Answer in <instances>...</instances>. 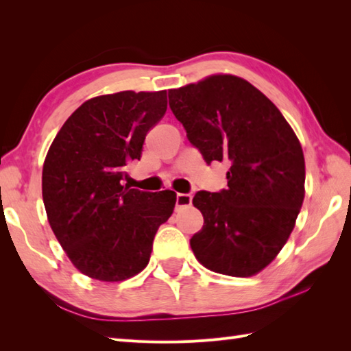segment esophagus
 I'll use <instances>...</instances> for the list:
<instances>
[{"mask_svg":"<svg viewBox=\"0 0 351 351\" xmlns=\"http://www.w3.org/2000/svg\"><path fill=\"white\" fill-rule=\"evenodd\" d=\"M177 206L178 207H186V206H191L192 202V195L191 193H177Z\"/></svg>","mask_w":351,"mask_h":351,"instance_id":"obj_1","label":"esophagus"}]
</instances>
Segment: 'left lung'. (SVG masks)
Here are the masks:
<instances>
[{"mask_svg":"<svg viewBox=\"0 0 351 351\" xmlns=\"http://www.w3.org/2000/svg\"><path fill=\"white\" fill-rule=\"evenodd\" d=\"M169 108L207 163L230 160L228 188L193 197L204 225L191 239L206 269L254 276L287 243L305 198V158L281 111L243 77L210 75L168 91Z\"/></svg>","mask_w":351,"mask_h":351,"instance_id":"1","label":"left lung"}]
</instances>
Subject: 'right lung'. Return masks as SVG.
<instances>
[{
  "instance_id": "obj_1",
  "label": "right lung",
  "mask_w": 351,
  "mask_h": 351,
  "mask_svg": "<svg viewBox=\"0 0 351 351\" xmlns=\"http://www.w3.org/2000/svg\"><path fill=\"white\" fill-rule=\"evenodd\" d=\"M167 90L93 97L69 117L42 173L51 228L73 266L119 282L150 261L158 228L173 215L176 192L121 184L128 160L141 158L147 132L167 112Z\"/></svg>"
}]
</instances>
